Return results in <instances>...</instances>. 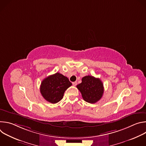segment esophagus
Segmentation results:
<instances>
[{
	"mask_svg": "<svg viewBox=\"0 0 146 146\" xmlns=\"http://www.w3.org/2000/svg\"><path fill=\"white\" fill-rule=\"evenodd\" d=\"M72 84H73V86H76L77 85V83L76 81H75V82H73Z\"/></svg>",
	"mask_w": 146,
	"mask_h": 146,
	"instance_id": "1",
	"label": "esophagus"
}]
</instances>
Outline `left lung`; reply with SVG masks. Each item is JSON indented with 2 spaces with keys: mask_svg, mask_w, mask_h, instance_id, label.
<instances>
[{
  "mask_svg": "<svg viewBox=\"0 0 146 146\" xmlns=\"http://www.w3.org/2000/svg\"><path fill=\"white\" fill-rule=\"evenodd\" d=\"M82 97L86 102L95 103L99 101L104 92L102 81L92 76H86L82 78V82L77 86Z\"/></svg>",
  "mask_w": 146,
  "mask_h": 146,
  "instance_id": "1",
  "label": "left lung"
}]
</instances>
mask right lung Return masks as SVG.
I'll list each match as a JSON object with an SVG mask.
<instances>
[{"label": "right lung", "instance_id": "1", "mask_svg": "<svg viewBox=\"0 0 146 146\" xmlns=\"http://www.w3.org/2000/svg\"><path fill=\"white\" fill-rule=\"evenodd\" d=\"M72 85L67 77L56 73L42 81L40 91L41 95L47 101L54 104L63 98L65 91Z\"/></svg>", "mask_w": 146, "mask_h": 146}]
</instances>
